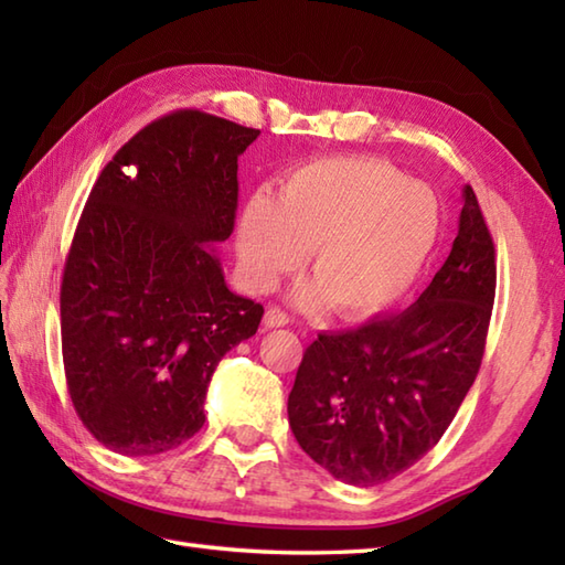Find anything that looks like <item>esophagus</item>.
Listing matches in <instances>:
<instances>
[{"mask_svg":"<svg viewBox=\"0 0 565 565\" xmlns=\"http://www.w3.org/2000/svg\"><path fill=\"white\" fill-rule=\"evenodd\" d=\"M284 326H289V316H286L281 308L269 306L267 313H264V328L271 330V328H284Z\"/></svg>","mask_w":565,"mask_h":565,"instance_id":"esophagus-1","label":"esophagus"}]
</instances>
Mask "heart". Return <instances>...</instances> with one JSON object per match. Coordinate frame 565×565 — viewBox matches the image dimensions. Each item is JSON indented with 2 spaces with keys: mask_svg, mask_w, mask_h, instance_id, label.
Segmentation results:
<instances>
[{
  "mask_svg": "<svg viewBox=\"0 0 565 565\" xmlns=\"http://www.w3.org/2000/svg\"><path fill=\"white\" fill-rule=\"evenodd\" d=\"M441 227L437 191L376 158H320L281 179L276 196L245 201L235 225L239 279L269 291L301 264L294 301L366 318L411 289Z\"/></svg>",
  "mask_w": 565,
  "mask_h": 565,
  "instance_id": "b5f03b06",
  "label": "heart"
}]
</instances>
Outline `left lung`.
<instances>
[{
	"label": "left lung",
	"mask_w": 565,
	"mask_h": 565,
	"mask_svg": "<svg viewBox=\"0 0 565 565\" xmlns=\"http://www.w3.org/2000/svg\"><path fill=\"white\" fill-rule=\"evenodd\" d=\"M495 301V247L471 186L447 262L398 316L322 332L289 393L296 441L340 481L371 488L435 447L473 386Z\"/></svg>",
	"instance_id": "8db88e82"
}]
</instances>
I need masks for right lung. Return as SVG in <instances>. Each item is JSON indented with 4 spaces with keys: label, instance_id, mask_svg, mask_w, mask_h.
<instances>
[{
    "label": "right lung",
    "instance_id": "right-lung-1",
    "mask_svg": "<svg viewBox=\"0 0 565 565\" xmlns=\"http://www.w3.org/2000/svg\"><path fill=\"white\" fill-rule=\"evenodd\" d=\"M203 111L158 118L104 167L60 286L70 398L106 449L170 451L203 427L227 350L264 308L227 289L215 245L233 233L237 158L257 140Z\"/></svg>",
    "mask_w": 565,
    "mask_h": 565
}]
</instances>
